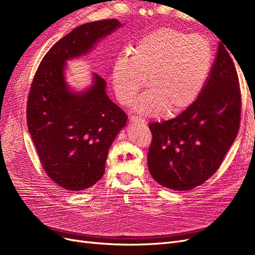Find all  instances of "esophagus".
<instances>
[{
	"label": "esophagus",
	"instance_id": "1",
	"mask_svg": "<svg viewBox=\"0 0 255 255\" xmlns=\"http://www.w3.org/2000/svg\"><path fill=\"white\" fill-rule=\"evenodd\" d=\"M129 121L132 123H139V125H145V119L140 118V117H136V116H130Z\"/></svg>",
	"mask_w": 255,
	"mask_h": 255
}]
</instances>
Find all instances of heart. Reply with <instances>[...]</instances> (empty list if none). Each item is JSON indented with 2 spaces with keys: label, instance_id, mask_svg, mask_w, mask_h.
<instances>
[{
  "label": "heart",
  "instance_id": "b5f03b06",
  "mask_svg": "<svg viewBox=\"0 0 255 255\" xmlns=\"http://www.w3.org/2000/svg\"><path fill=\"white\" fill-rule=\"evenodd\" d=\"M213 48L206 38L163 27L144 36L132 55L116 60L113 84L119 101L129 105L142 88L149 91L135 109L143 115L182 113L201 95L213 66Z\"/></svg>",
  "mask_w": 255,
  "mask_h": 255
}]
</instances>
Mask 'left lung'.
Segmentation results:
<instances>
[{
    "label": "left lung",
    "instance_id": "left-lung-1",
    "mask_svg": "<svg viewBox=\"0 0 255 255\" xmlns=\"http://www.w3.org/2000/svg\"><path fill=\"white\" fill-rule=\"evenodd\" d=\"M222 43L196 101L175 118L149 125L148 168L161 186L189 190L203 184L218 170L237 136L241 87L235 65Z\"/></svg>",
    "mask_w": 255,
    "mask_h": 255
}]
</instances>
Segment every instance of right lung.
Returning a JSON list of instances; mask_svg holds the SVG:
<instances>
[{"mask_svg":"<svg viewBox=\"0 0 255 255\" xmlns=\"http://www.w3.org/2000/svg\"><path fill=\"white\" fill-rule=\"evenodd\" d=\"M119 26L118 20L104 19L75 27L45 54L30 85L28 132L45 173L67 190H84L101 179L128 116L107 97L106 82L96 73L89 90L72 94L64 78L66 60L86 54Z\"/></svg>","mask_w":255,"mask_h":255,"instance_id":"right-lung-1","label":"right lung"}]
</instances>
